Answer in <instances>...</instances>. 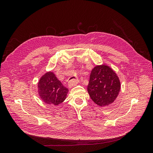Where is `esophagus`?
Segmentation results:
<instances>
[{"label": "esophagus", "instance_id": "34e87169", "mask_svg": "<svg viewBox=\"0 0 153 153\" xmlns=\"http://www.w3.org/2000/svg\"><path fill=\"white\" fill-rule=\"evenodd\" d=\"M78 83V78H73V79L70 80L68 82V85L69 87L71 88L74 86H75Z\"/></svg>", "mask_w": 153, "mask_h": 153}]
</instances>
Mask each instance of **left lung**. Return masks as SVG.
<instances>
[{
    "instance_id": "left-lung-1",
    "label": "left lung",
    "mask_w": 153,
    "mask_h": 153,
    "mask_svg": "<svg viewBox=\"0 0 153 153\" xmlns=\"http://www.w3.org/2000/svg\"><path fill=\"white\" fill-rule=\"evenodd\" d=\"M120 89L119 78L109 66L103 64L95 66L92 69L87 91L97 105L103 107L113 103Z\"/></svg>"
}]
</instances>
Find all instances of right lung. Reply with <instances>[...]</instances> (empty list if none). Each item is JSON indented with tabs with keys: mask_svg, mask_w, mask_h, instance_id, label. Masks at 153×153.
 Returning a JSON list of instances; mask_svg holds the SVG:
<instances>
[{
	"mask_svg": "<svg viewBox=\"0 0 153 153\" xmlns=\"http://www.w3.org/2000/svg\"><path fill=\"white\" fill-rule=\"evenodd\" d=\"M68 89L55 76L52 71L41 76L38 83V92L41 100L48 105H59L66 100Z\"/></svg>",
	"mask_w": 153,
	"mask_h": 153,
	"instance_id": "add662e5",
	"label": "right lung"
}]
</instances>
